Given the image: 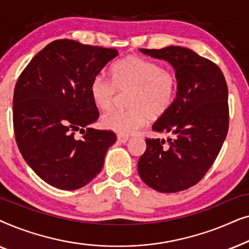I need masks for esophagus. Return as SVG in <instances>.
Instances as JSON below:
<instances>
[{
	"instance_id": "34e87169",
	"label": "esophagus",
	"mask_w": 249,
	"mask_h": 249,
	"mask_svg": "<svg viewBox=\"0 0 249 249\" xmlns=\"http://www.w3.org/2000/svg\"><path fill=\"white\" fill-rule=\"evenodd\" d=\"M117 139H118L119 142H121V144H124V142H128L129 137H128V136H125V135H120V134H119L117 136Z\"/></svg>"
}]
</instances>
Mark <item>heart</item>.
Wrapping results in <instances>:
<instances>
[{
	"instance_id": "1",
	"label": "heart",
	"mask_w": 249,
	"mask_h": 249,
	"mask_svg": "<svg viewBox=\"0 0 249 249\" xmlns=\"http://www.w3.org/2000/svg\"><path fill=\"white\" fill-rule=\"evenodd\" d=\"M112 83L102 74L93 78L89 86L91 101L100 110L113 107L118 93H125L124 111H112L101 119L102 127L120 135L138 130L148 120L162 118L177 96L178 80L173 71L154 61L130 55L118 60L111 69Z\"/></svg>"
}]
</instances>
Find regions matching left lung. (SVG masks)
<instances>
[{
	"mask_svg": "<svg viewBox=\"0 0 249 249\" xmlns=\"http://www.w3.org/2000/svg\"><path fill=\"white\" fill-rule=\"evenodd\" d=\"M164 60L176 71L177 96L152 129L172 135L146 139L138 173L160 193H177L196 185L215 161L229 127L228 86L220 68L190 49L168 46L139 50Z\"/></svg>",
	"mask_w": 249,
	"mask_h": 249,
	"instance_id": "left-lung-1",
	"label": "left lung"
}]
</instances>
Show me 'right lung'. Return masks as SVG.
Segmentation results:
<instances>
[{
    "instance_id": "right-lung-1",
    "label": "right lung",
    "mask_w": 249,
    "mask_h": 249,
    "mask_svg": "<svg viewBox=\"0 0 249 249\" xmlns=\"http://www.w3.org/2000/svg\"><path fill=\"white\" fill-rule=\"evenodd\" d=\"M118 51L72 39L50 43L20 74L13 94L16 142L34 172L63 190L86 186L104 164L115 134L89 128L98 110L89 94L94 77ZM83 137L77 140L75 132Z\"/></svg>"
}]
</instances>
